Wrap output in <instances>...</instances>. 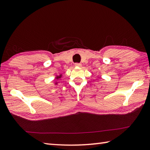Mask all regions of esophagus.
<instances>
[{"label":"esophagus","instance_id":"esophagus-1","mask_svg":"<svg viewBox=\"0 0 150 150\" xmlns=\"http://www.w3.org/2000/svg\"><path fill=\"white\" fill-rule=\"evenodd\" d=\"M75 66H77V67H81L82 66V64L81 63H75Z\"/></svg>","mask_w":150,"mask_h":150}]
</instances>
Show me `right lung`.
Masks as SVG:
<instances>
[{
    "label": "right lung",
    "instance_id": "add662e5",
    "mask_svg": "<svg viewBox=\"0 0 150 150\" xmlns=\"http://www.w3.org/2000/svg\"><path fill=\"white\" fill-rule=\"evenodd\" d=\"M60 77H61V75H60V76H59V77H57V79H59L60 78ZM56 84H57V83H56Z\"/></svg>",
    "mask_w": 150,
    "mask_h": 150
}]
</instances>
